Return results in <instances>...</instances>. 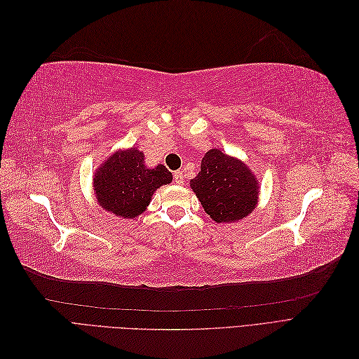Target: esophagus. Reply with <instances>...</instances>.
I'll return each instance as SVG.
<instances>
[{
  "instance_id": "esophagus-1",
  "label": "esophagus",
  "mask_w": 359,
  "mask_h": 359,
  "mask_svg": "<svg viewBox=\"0 0 359 359\" xmlns=\"http://www.w3.org/2000/svg\"><path fill=\"white\" fill-rule=\"evenodd\" d=\"M173 180H175L177 184H184V173L181 170L173 172Z\"/></svg>"
}]
</instances>
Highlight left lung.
<instances>
[{
    "label": "left lung",
    "mask_w": 359,
    "mask_h": 359,
    "mask_svg": "<svg viewBox=\"0 0 359 359\" xmlns=\"http://www.w3.org/2000/svg\"><path fill=\"white\" fill-rule=\"evenodd\" d=\"M205 212L217 223L244 219L257 202V181L243 161L210 149L198 177L190 181Z\"/></svg>",
    "instance_id": "left-lung-1"
}]
</instances>
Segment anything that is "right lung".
Segmentation results:
<instances>
[{
  "mask_svg": "<svg viewBox=\"0 0 359 359\" xmlns=\"http://www.w3.org/2000/svg\"><path fill=\"white\" fill-rule=\"evenodd\" d=\"M169 182L172 173L165 166L148 169L144 165V153L132 148L119 151L104 161L94 175V190L102 208L133 219L145 211L153 193Z\"/></svg>",
  "mask_w": 359,
  "mask_h": 359,
  "instance_id": "add662e5",
  "label": "right lung"
}]
</instances>
